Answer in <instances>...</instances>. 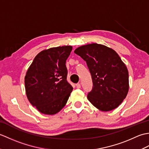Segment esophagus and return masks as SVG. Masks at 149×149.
I'll return each instance as SVG.
<instances>
[{
  "label": "esophagus",
  "mask_w": 149,
  "mask_h": 149,
  "mask_svg": "<svg viewBox=\"0 0 149 149\" xmlns=\"http://www.w3.org/2000/svg\"><path fill=\"white\" fill-rule=\"evenodd\" d=\"M75 86H76V88H77V89H79V88H81V84L80 83L76 84V85H75Z\"/></svg>",
  "instance_id": "esophagus-1"
}]
</instances>
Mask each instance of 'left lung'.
Segmentation results:
<instances>
[{
  "instance_id": "left-lung-1",
  "label": "left lung",
  "mask_w": 149,
  "mask_h": 149,
  "mask_svg": "<svg viewBox=\"0 0 149 149\" xmlns=\"http://www.w3.org/2000/svg\"><path fill=\"white\" fill-rule=\"evenodd\" d=\"M86 62L93 82L87 98L102 111L119 106L128 93L129 72L118 54L111 48L95 43L79 47L74 50Z\"/></svg>"
}]
</instances>
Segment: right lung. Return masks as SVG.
I'll return each instance as SVG.
<instances>
[{"label": "right lung", "instance_id": "add662e5", "mask_svg": "<svg viewBox=\"0 0 149 149\" xmlns=\"http://www.w3.org/2000/svg\"><path fill=\"white\" fill-rule=\"evenodd\" d=\"M70 45L52 47L39 52L25 76L28 100L40 113L53 115L66 105L73 88L66 81V61Z\"/></svg>", "mask_w": 149, "mask_h": 149}]
</instances>
